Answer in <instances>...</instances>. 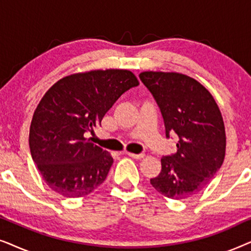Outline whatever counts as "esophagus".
I'll return each instance as SVG.
<instances>
[{"instance_id": "1", "label": "esophagus", "mask_w": 251, "mask_h": 251, "mask_svg": "<svg viewBox=\"0 0 251 251\" xmlns=\"http://www.w3.org/2000/svg\"><path fill=\"white\" fill-rule=\"evenodd\" d=\"M126 155L133 157V159H143V157L145 156V154H135V153H131V152H126Z\"/></svg>"}]
</instances>
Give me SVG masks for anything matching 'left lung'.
Instances as JSON below:
<instances>
[{"instance_id": "1", "label": "left lung", "mask_w": 251, "mask_h": 251, "mask_svg": "<svg viewBox=\"0 0 251 251\" xmlns=\"http://www.w3.org/2000/svg\"><path fill=\"white\" fill-rule=\"evenodd\" d=\"M139 77L159 105L166 136H178L177 153L161 159L162 169L151 184L163 197L184 200L203 190L224 161L221 109L208 89L185 74L147 71Z\"/></svg>"}]
</instances>
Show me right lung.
<instances>
[{"instance_id":"1","label":"right lung","mask_w":251,"mask_h":251,"mask_svg":"<svg viewBox=\"0 0 251 251\" xmlns=\"http://www.w3.org/2000/svg\"><path fill=\"white\" fill-rule=\"evenodd\" d=\"M138 84L128 70H94L60 78L44 94L30 123L29 149L51 190L82 198L104 183L113 157L84 135Z\"/></svg>"}]
</instances>
